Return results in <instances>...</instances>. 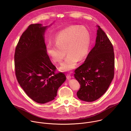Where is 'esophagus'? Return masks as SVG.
Returning <instances> with one entry per match:
<instances>
[{"instance_id":"obj_1","label":"esophagus","mask_w":131,"mask_h":131,"mask_svg":"<svg viewBox=\"0 0 131 131\" xmlns=\"http://www.w3.org/2000/svg\"><path fill=\"white\" fill-rule=\"evenodd\" d=\"M66 77H67V78L68 79H71V78H72V77L70 75V74H69V73H67V74H66Z\"/></svg>"}]
</instances>
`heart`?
<instances>
[{"label":"heart","mask_w":131,"mask_h":131,"mask_svg":"<svg viewBox=\"0 0 131 131\" xmlns=\"http://www.w3.org/2000/svg\"><path fill=\"white\" fill-rule=\"evenodd\" d=\"M54 41L55 44H47V54L54 63L60 64L66 52L68 55L60 69L69 71L75 68L78 60H82L88 55L91 43V35L86 28L72 25L60 31Z\"/></svg>","instance_id":"b5f03b06"}]
</instances>
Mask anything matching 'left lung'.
Here are the masks:
<instances>
[{
	"label": "left lung",
	"mask_w": 131,
	"mask_h": 131,
	"mask_svg": "<svg viewBox=\"0 0 131 131\" xmlns=\"http://www.w3.org/2000/svg\"><path fill=\"white\" fill-rule=\"evenodd\" d=\"M98 26L96 43L84 62L74 70L80 88L78 97L91 102L100 98L109 88L115 73L114 48L105 32Z\"/></svg>",
	"instance_id": "left-lung-1"
}]
</instances>
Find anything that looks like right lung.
<instances>
[{
    "label": "right lung",
    "instance_id": "add662e5",
    "mask_svg": "<svg viewBox=\"0 0 131 131\" xmlns=\"http://www.w3.org/2000/svg\"><path fill=\"white\" fill-rule=\"evenodd\" d=\"M47 27L41 24L29 25L21 36L14 53L18 83L31 99L40 104L53 100L66 80L64 73H55L57 68L47 53L44 39Z\"/></svg>",
    "mask_w": 131,
    "mask_h": 131
}]
</instances>
